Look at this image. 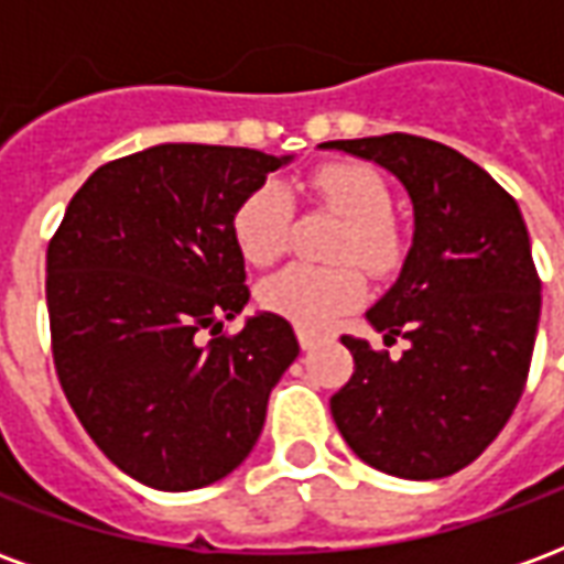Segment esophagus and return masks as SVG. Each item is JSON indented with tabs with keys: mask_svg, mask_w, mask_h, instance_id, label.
<instances>
[{
	"mask_svg": "<svg viewBox=\"0 0 564 564\" xmlns=\"http://www.w3.org/2000/svg\"><path fill=\"white\" fill-rule=\"evenodd\" d=\"M299 344H302V350H314V347L319 344V335H314V332L299 329Z\"/></svg>",
	"mask_w": 564,
	"mask_h": 564,
	"instance_id": "34e87169",
	"label": "esophagus"
}]
</instances>
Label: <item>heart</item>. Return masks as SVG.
<instances>
[{
	"label": "heart",
	"mask_w": 564,
	"mask_h": 564,
	"mask_svg": "<svg viewBox=\"0 0 564 564\" xmlns=\"http://www.w3.org/2000/svg\"><path fill=\"white\" fill-rule=\"evenodd\" d=\"M311 193L344 217L335 259H356L368 271H390L402 257V241L392 229L390 189L368 165L338 162L311 177ZM235 245L253 265H269L286 250L290 198L278 184L259 186L235 210ZM366 295V281L354 265H286L259 290L265 311L290 319L302 332H326L354 311Z\"/></svg>",
	"instance_id": "1"
}]
</instances>
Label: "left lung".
Returning <instances> with one entry per match:
<instances>
[{
  "mask_svg": "<svg viewBox=\"0 0 564 564\" xmlns=\"http://www.w3.org/2000/svg\"><path fill=\"white\" fill-rule=\"evenodd\" d=\"M387 169L414 208L402 271L368 326L408 338L402 359L341 335L354 378L332 416L356 456L392 477L435 480L484 453L520 402L541 319V281L520 205L459 150L404 132L326 141Z\"/></svg>",
  "mask_w": 564,
  "mask_h": 564,
  "instance_id": "left-lung-1",
  "label": "left lung"
}]
</instances>
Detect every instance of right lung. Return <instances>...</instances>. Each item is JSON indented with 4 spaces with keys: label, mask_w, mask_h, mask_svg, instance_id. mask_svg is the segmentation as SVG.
I'll use <instances>...</instances> for the list:
<instances>
[{
    "label": "right lung",
    "mask_w": 564,
    "mask_h": 564,
    "mask_svg": "<svg viewBox=\"0 0 564 564\" xmlns=\"http://www.w3.org/2000/svg\"><path fill=\"white\" fill-rule=\"evenodd\" d=\"M293 156L153 144L96 169L47 247V314L63 392L132 480L186 492L232 474L299 356L293 326L257 311L232 338L198 332L250 302L235 210Z\"/></svg>",
    "instance_id": "right-lung-1"
}]
</instances>
